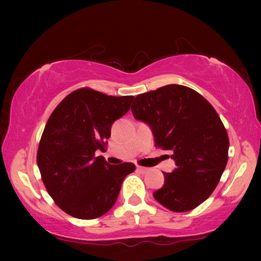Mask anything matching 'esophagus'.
Instances as JSON below:
<instances>
[{
    "label": "esophagus",
    "mask_w": 261,
    "mask_h": 261,
    "mask_svg": "<svg viewBox=\"0 0 261 261\" xmlns=\"http://www.w3.org/2000/svg\"><path fill=\"white\" fill-rule=\"evenodd\" d=\"M137 170L140 173H146V172H148V171H149L147 167H142V166H137Z\"/></svg>",
    "instance_id": "esophagus-1"
}]
</instances>
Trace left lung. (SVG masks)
<instances>
[{
    "label": "left lung",
    "instance_id": "left-lung-1",
    "mask_svg": "<svg viewBox=\"0 0 261 261\" xmlns=\"http://www.w3.org/2000/svg\"><path fill=\"white\" fill-rule=\"evenodd\" d=\"M132 113L151 127L156 147L173 153L176 169L154 198L171 212L184 213L204 202L228 162L229 139L214 107L197 91L170 84L135 97Z\"/></svg>",
    "mask_w": 261,
    "mask_h": 261
}]
</instances>
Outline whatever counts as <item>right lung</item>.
<instances>
[{"mask_svg":"<svg viewBox=\"0 0 261 261\" xmlns=\"http://www.w3.org/2000/svg\"><path fill=\"white\" fill-rule=\"evenodd\" d=\"M133 96H108L82 88L57 106L39 142L37 163L49 196L60 209L82 220L105 215L115 204L132 163L110 165L102 155L115 120Z\"/></svg>","mask_w":261,"mask_h":261,"instance_id":"1","label":"right lung"}]
</instances>
